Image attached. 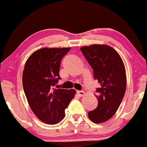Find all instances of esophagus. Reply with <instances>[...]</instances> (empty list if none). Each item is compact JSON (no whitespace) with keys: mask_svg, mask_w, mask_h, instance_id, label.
<instances>
[{"mask_svg":"<svg viewBox=\"0 0 147 147\" xmlns=\"http://www.w3.org/2000/svg\"><path fill=\"white\" fill-rule=\"evenodd\" d=\"M76 93L77 95L80 97H82L84 96V91H83V90H77Z\"/></svg>","mask_w":147,"mask_h":147,"instance_id":"esophagus-1","label":"esophagus"}]
</instances>
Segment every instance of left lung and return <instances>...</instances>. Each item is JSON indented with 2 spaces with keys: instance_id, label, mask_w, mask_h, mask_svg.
I'll list each match as a JSON object with an SVG mask.
<instances>
[{
  "instance_id": "8db88e82",
  "label": "left lung",
  "mask_w": 147,
  "mask_h": 147,
  "mask_svg": "<svg viewBox=\"0 0 147 147\" xmlns=\"http://www.w3.org/2000/svg\"><path fill=\"white\" fill-rule=\"evenodd\" d=\"M81 51L93 69L94 78L100 85L96 89L98 106L88 115L92 122L102 123L114 115L125 96V65L118 53L107 45L82 47Z\"/></svg>"
}]
</instances>
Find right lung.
Returning a JSON list of instances; mask_svg holds the SVG:
<instances>
[{
	"mask_svg": "<svg viewBox=\"0 0 147 147\" xmlns=\"http://www.w3.org/2000/svg\"><path fill=\"white\" fill-rule=\"evenodd\" d=\"M70 48H42L30 55L22 74V85L28 103L43 122L55 125L63 119L64 110L74 98V89H56L61 79L59 69Z\"/></svg>",
	"mask_w": 147,
	"mask_h": 147,
	"instance_id": "add662e5",
	"label": "right lung"
}]
</instances>
